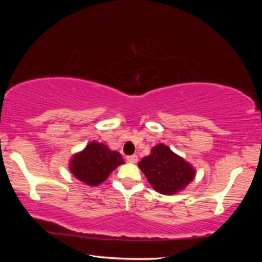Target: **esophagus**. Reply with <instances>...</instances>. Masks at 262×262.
Listing matches in <instances>:
<instances>
[{
  "label": "esophagus",
  "mask_w": 262,
  "mask_h": 262,
  "mask_svg": "<svg viewBox=\"0 0 262 262\" xmlns=\"http://www.w3.org/2000/svg\"><path fill=\"white\" fill-rule=\"evenodd\" d=\"M127 159V161L129 163H136L137 161H138V158H137V155H128V157L126 158Z\"/></svg>",
  "instance_id": "obj_1"
}]
</instances>
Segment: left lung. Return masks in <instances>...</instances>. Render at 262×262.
<instances>
[{
	"label": "left lung",
	"mask_w": 262,
	"mask_h": 262,
	"mask_svg": "<svg viewBox=\"0 0 262 262\" xmlns=\"http://www.w3.org/2000/svg\"><path fill=\"white\" fill-rule=\"evenodd\" d=\"M148 182L160 193L173 194L185 188L194 177L192 166L171 149L159 144L138 163Z\"/></svg>",
	"instance_id": "1"
}]
</instances>
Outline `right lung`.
I'll use <instances>...</instances> for the list:
<instances>
[{
    "mask_svg": "<svg viewBox=\"0 0 262 262\" xmlns=\"http://www.w3.org/2000/svg\"><path fill=\"white\" fill-rule=\"evenodd\" d=\"M121 163L124 161L118 152L110 151L101 143L92 142L74 155L70 169L80 181L89 186H98Z\"/></svg>",
    "mask_w": 262,
    "mask_h": 262,
    "instance_id": "right-lung-1",
    "label": "right lung"
}]
</instances>
